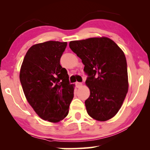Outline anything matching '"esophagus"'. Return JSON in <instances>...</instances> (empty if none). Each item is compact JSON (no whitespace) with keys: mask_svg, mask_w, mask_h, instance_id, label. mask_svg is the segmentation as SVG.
Returning <instances> with one entry per match:
<instances>
[{"mask_svg":"<svg viewBox=\"0 0 150 150\" xmlns=\"http://www.w3.org/2000/svg\"><path fill=\"white\" fill-rule=\"evenodd\" d=\"M82 83H79V82H77L76 83V86H77V88H79L81 87V86H82Z\"/></svg>","mask_w":150,"mask_h":150,"instance_id":"esophagus-1","label":"esophagus"}]
</instances>
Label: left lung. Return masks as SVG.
I'll use <instances>...</instances> for the list:
<instances>
[{"mask_svg": "<svg viewBox=\"0 0 150 150\" xmlns=\"http://www.w3.org/2000/svg\"><path fill=\"white\" fill-rule=\"evenodd\" d=\"M69 47L82 60L88 75L85 83L90 96L85 102L88 115L102 122L114 117L128 91L123 51L113 40L104 36L71 41Z\"/></svg>", "mask_w": 150, "mask_h": 150, "instance_id": "left-lung-1", "label": "left lung"}]
</instances>
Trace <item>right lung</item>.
Returning <instances> with one entry per match:
<instances>
[{
    "mask_svg": "<svg viewBox=\"0 0 150 150\" xmlns=\"http://www.w3.org/2000/svg\"><path fill=\"white\" fill-rule=\"evenodd\" d=\"M67 42L48 41L28 50L22 63L20 80L28 102L44 120L59 122L69 113L74 85L60 65Z\"/></svg>",
    "mask_w": 150,
    "mask_h": 150,
    "instance_id": "add662e5",
    "label": "right lung"
}]
</instances>
